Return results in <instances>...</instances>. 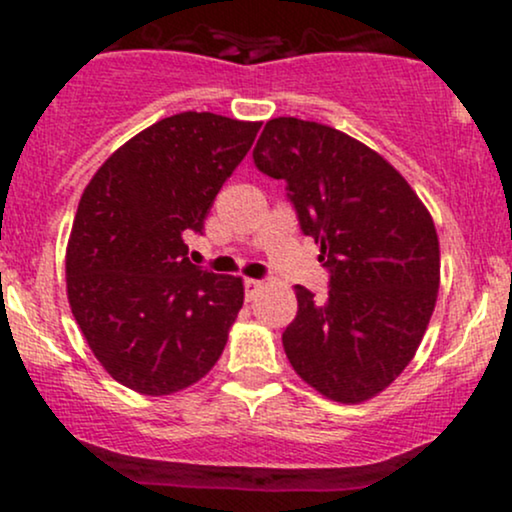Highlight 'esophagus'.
Segmentation results:
<instances>
[{"mask_svg":"<svg viewBox=\"0 0 512 512\" xmlns=\"http://www.w3.org/2000/svg\"><path fill=\"white\" fill-rule=\"evenodd\" d=\"M264 286V281L260 279H245V293H248V298H255V293L260 291Z\"/></svg>","mask_w":512,"mask_h":512,"instance_id":"34e87169","label":"esophagus"}]
</instances>
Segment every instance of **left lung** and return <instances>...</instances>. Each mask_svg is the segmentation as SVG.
<instances>
[{"instance_id": "8db88e82", "label": "left lung", "mask_w": 512, "mask_h": 512, "mask_svg": "<svg viewBox=\"0 0 512 512\" xmlns=\"http://www.w3.org/2000/svg\"><path fill=\"white\" fill-rule=\"evenodd\" d=\"M255 166L286 180L305 236L330 269L322 301L303 286L284 351L293 370L332 402L361 404L409 366L440 286L431 214L378 151L339 129L274 117Z\"/></svg>"}]
</instances>
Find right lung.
Returning <instances> with one entry per match:
<instances>
[{
	"label": "right lung",
	"instance_id": "right-lung-1",
	"mask_svg": "<svg viewBox=\"0 0 512 512\" xmlns=\"http://www.w3.org/2000/svg\"><path fill=\"white\" fill-rule=\"evenodd\" d=\"M262 122L178 113L122 144L81 195L67 245V298L93 356L129 390L163 397L219 361L243 279L187 257L221 185Z\"/></svg>",
	"mask_w": 512,
	"mask_h": 512
}]
</instances>
